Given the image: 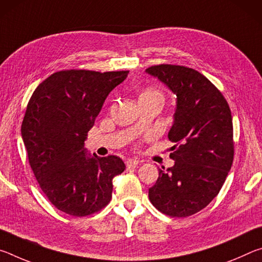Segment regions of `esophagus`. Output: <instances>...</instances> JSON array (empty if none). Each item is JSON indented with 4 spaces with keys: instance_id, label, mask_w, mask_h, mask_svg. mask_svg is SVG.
Here are the masks:
<instances>
[{
    "instance_id": "esophagus-1",
    "label": "esophagus",
    "mask_w": 262,
    "mask_h": 262,
    "mask_svg": "<svg viewBox=\"0 0 262 262\" xmlns=\"http://www.w3.org/2000/svg\"><path fill=\"white\" fill-rule=\"evenodd\" d=\"M137 165H139V161H136L134 158H129L126 161L127 168H135Z\"/></svg>"
}]
</instances>
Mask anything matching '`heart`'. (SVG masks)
Instances as JSON below:
<instances>
[{
    "label": "heart",
    "mask_w": 262,
    "mask_h": 262,
    "mask_svg": "<svg viewBox=\"0 0 262 262\" xmlns=\"http://www.w3.org/2000/svg\"><path fill=\"white\" fill-rule=\"evenodd\" d=\"M145 96H162V94L161 92H158L157 90H155V89H147V90L142 92L140 97H145Z\"/></svg>",
    "instance_id": "obj_1"
}]
</instances>
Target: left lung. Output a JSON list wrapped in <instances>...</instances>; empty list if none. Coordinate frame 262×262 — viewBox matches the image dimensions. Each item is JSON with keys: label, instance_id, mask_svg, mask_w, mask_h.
Returning a JSON list of instances; mask_svg holds the SVG:
<instances>
[{"label": "left lung", "instance_id": "left-lung-1", "mask_svg": "<svg viewBox=\"0 0 262 262\" xmlns=\"http://www.w3.org/2000/svg\"><path fill=\"white\" fill-rule=\"evenodd\" d=\"M148 74L177 95L174 123L168 140L176 162L149 188V200L171 217L202 210L223 186L234 155L231 110L222 92L198 70L176 64L151 66Z\"/></svg>", "mask_w": 262, "mask_h": 262}]
</instances>
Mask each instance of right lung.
<instances>
[{
	"instance_id": "1",
	"label": "right lung",
	"mask_w": 262,
	"mask_h": 262,
	"mask_svg": "<svg viewBox=\"0 0 262 262\" xmlns=\"http://www.w3.org/2000/svg\"><path fill=\"white\" fill-rule=\"evenodd\" d=\"M128 70H60L33 91L21 123V136L39 187L57 209L83 217L112 199V179L126 165L114 155L88 157L84 141L106 97Z\"/></svg>"
}]
</instances>
